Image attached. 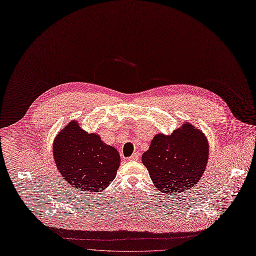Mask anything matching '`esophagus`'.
<instances>
[{
  "instance_id": "esophagus-1",
  "label": "esophagus",
  "mask_w": 256,
  "mask_h": 256,
  "mask_svg": "<svg viewBox=\"0 0 256 256\" xmlns=\"http://www.w3.org/2000/svg\"><path fill=\"white\" fill-rule=\"evenodd\" d=\"M139 159V152H134L132 154L130 157L128 158V160L130 161H136V160H138Z\"/></svg>"
}]
</instances>
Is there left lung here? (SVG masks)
Masks as SVG:
<instances>
[{
	"mask_svg": "<svg viewBox=\"0 0 256 256\" xmlns=\"http://www.w3.org/2000/svg\"><path fill=\"white\" fill-rule=\"evenodd\" d=\"M209 144L204 132L184 122L170 135L156 134L142 163L159 192L166 194L190 190L206 170Z\"/></svg>",
	"mask_w": 256,
	"mask_h": 256,
	"instance_id": "obj_1",
	"label": "left lung"
}]
</instances>
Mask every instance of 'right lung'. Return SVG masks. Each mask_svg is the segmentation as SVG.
I'll return each instance as SVG.
<instances>
[{
    "mask_svg": "<svg viewBox=\"0 0 256 256\" xmlns=\"http://www.w3.org/2000/svg\"><path fill=\"white\" fill-rule=\"evenodd\" d=\"M53 158L62 179L84 192L106 190L120 165L117 150L98 134L84 130L76 120L68 122L54 138Z\"/></svg>",
    "mask_w": 256,
    "mask_h": 256,
    "instance_id": "right-lung-1",
    "label": "right lung"
}]
</instances>
